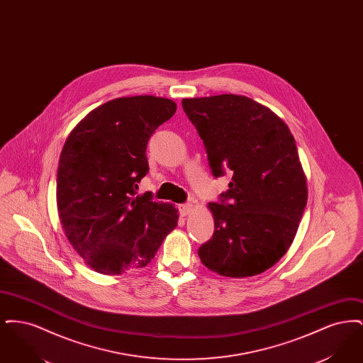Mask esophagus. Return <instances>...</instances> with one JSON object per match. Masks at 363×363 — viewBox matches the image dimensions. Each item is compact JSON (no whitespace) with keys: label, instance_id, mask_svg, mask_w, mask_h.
I'll use <instances>...</instances> for the list:
<instances>
[{"label":"esophagus","instance_id":"1","mask_svg":"<svg viewBox=\"0 0 363 363\" xmlns=\"http://www.w3.org/2000/svg\"><path fill=\"white\" fill-rule=\"evenodd\" d=\"M178 209H179V213H181L182 216H186V215H189L190 212H191L193 206H191L190 203H185V204L178 206Z\"/></svg>","mask_w":363,"mask_h":363}]
</instances>
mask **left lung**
<instances>
[{
  "mask_svg": "<svg viewBox=\"0 0 363 363\" xmlns=\"http://www.w3.org/2000/svg\"><path fill=\"white\" fill-rule=\"evenodd\" d=\"M182 108L212 175L233 174L219 201L208 206L215 231L199 257L223 277L259 275L289 250L308 201L293 135L268 107L241 95L182 99Z\"/></svg>",
  "mask_w": 363,
  "mask_h": 363,
  "instance_id": "left-lung-1",
  "label": "left lung"
}]
</instances>
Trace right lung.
<instances>
[{"label": "right lung", "mask_w": 363, "mask_h": 363, "mask_svg": "<svg viewBox=\"0 0 363 363\" xmlns=\"http://www.w3.org/2000/svg\"><path fill=\"white\" fill-rule=\"evenodd\" d=\"M177 104L166 98H118L92 110L67 138L57 170V207L74 250L99 274L145 267L177 222V209L138 196L150 172L147 144Z\"/></svg>", "instance_id": "right-lung-1"}]
</instances>
